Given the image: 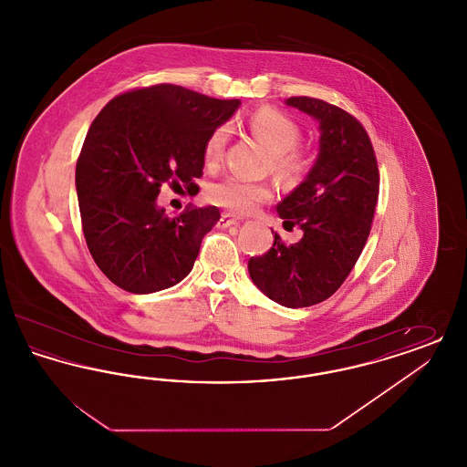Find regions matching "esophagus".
Here are the masks:
<instances>
[{"label":"esophagus","mask_w":467,"mask_h":467,"mask_svg":"<svg viewBox=\"0 0 467 467\" xmlns=\"http://www.w3.org/2000/svg\"><path fill=\"white\" fill-rule=\"evenodd\" d=\"M238 223H240L238 219H234V217L229 215V213H223V217H221V221H219V227H221V229H227V227L238 225Z\"/></svg>","instance_id":"1"}]
</instances>
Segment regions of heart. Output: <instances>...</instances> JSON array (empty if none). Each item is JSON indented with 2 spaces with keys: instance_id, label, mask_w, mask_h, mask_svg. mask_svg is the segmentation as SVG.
I'll list each match as a JSON object with an SVG mask.
<instances>
[{
  "instance_id": "1",
  "label": "heart",
  "mask_w": 467,
  "mask_h": 467,
  "mask_svg": "<svg viewBox=\"0 0 467 467\" xmlns=\"http://www.w3.org/2000/svg\"><path fill=\"white\" fill-rule=\"evenodd\" d=\"M248 131L254 134L271 154V166L278 178L292 180L305 171L306 161L296 147L301 140L297 124L282 111L261 109L248 119ZM227 143V128L219 126L204 141V161L215 164L221 161ZM271 198L266 183L248 182L240 177H225L210 185L208 200L225 210L244 215L254 212Z\"/></svg>"
}]
</instances>
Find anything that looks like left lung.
<instances>
[{"mask_svg": "<svg viewBox=\"0 0 467 467\" xmlns=\"http://www.w3.org/2000/svg\"><path fill=\"white\" fill-rule=\"evenodd\" d=\"M287 107L318 122V154L306 178L276 204L284 227L299 225L303 238L275 244L248 261L252 282L271 301L306 308L331 297L356 266L369 236L379 177L371 140L362 124L322 99L297 96Z\"/></svg>", "mask_w": 467, "mask_h": 467, "instance_id": "obj_1", "label": "left lung"}]
</instances>
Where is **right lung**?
<instances>
[{"label":"right lung","mask_w":467,"mask_h":467,"mask_svg":"<svg viewBox=\"0 0 467 467\" xmlns=\"http://www.w3.org/2000/svg\"><path fill=\"white\" fill-rule=\"evenodd\" d=\"M240 105L159 84L113 98L92 120L75 185L90 255L117 287L152 294L191 273L221 212L189 206L168 217L157 196L166 182L196 185L206 138Z\"/></svg>","instance_id":"1"}]
</instances>
